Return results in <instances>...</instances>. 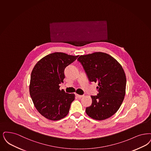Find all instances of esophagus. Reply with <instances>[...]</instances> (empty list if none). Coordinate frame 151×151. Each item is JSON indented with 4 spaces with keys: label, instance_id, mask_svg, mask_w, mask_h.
Segmentation results:
<instances>
[{
    "label": "esophagus",
    "instance_id": "34e87169",
    "mask_svg": "<svg viewBox=\"0 0 151 151\" xmlns=\"http://www.w3.org/2000/svg\"><path fill=\"white\" fill-rule=\"evenodd\" d=\"M76 96L78 98H81L82 97H84V96H82V95H78V94H76Z\"/></svg>",
    "mask_w": 151,
    "mask_h": 151
}]
</instances>
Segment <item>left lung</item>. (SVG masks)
Segmentation results:
<instances>
[{
	"label": "left lung",
	"mask_w": 151,
	"mask_h": 151,
	"mask_svg": "<svg viewBox=\"0 0 151 151\" xmlns=\"http://www.w3.org/2000/svg\"><path fill=\"white\" fill-rule=\"evenodd\" d=\"M90 82L97 83L98 93L91 96L92 103L86 113L96 120L114 115L125 95L127 78L120 64L110 55L103 52L80 55L78 59Z\"/></svg>",
	"instance_id": "8db88e82"
}]
</instances>
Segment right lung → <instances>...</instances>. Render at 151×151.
I'll list each match as a JSON object with an SVG mask.
<instances>
[{
  "label": "right lung",
  "instance_id": "right-lung-1",
  "mask_svg": "<svg viewBox=\"0 0 151 151\" xmlns=\"http://www.w3.org/2000/svg\"><path fill=\"white\" fill-rule=\"evenodd\" d=\"M78 56L61 52L48 54L37 62L31 72V99L37 111L48 120H59L68 114L75 96L60 91L59 84L65 78V68Z\"/></svg>",
  "mask_w": 151,
  "mask_h": 151
}]
</instances>
